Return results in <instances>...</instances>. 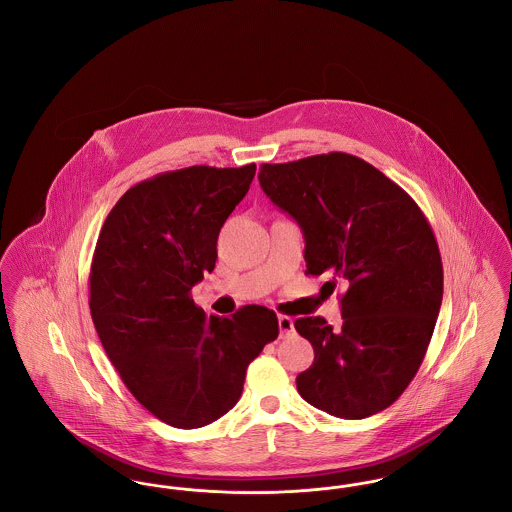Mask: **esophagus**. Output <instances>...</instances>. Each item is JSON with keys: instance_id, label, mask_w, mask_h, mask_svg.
I'll return each instance as SVG.
<instances>
[{"instance_id": "esophagus-1", "label": "esophagus", "mask_w": 512, "mask_h": 512, "mask_svg": "<svg viewBox=\"0 0 512 512\" xmlns=\"http://www.w3.org/2000/svg\"><path fill=\"white\" fill-rule=\"evenodd\" d=\"M278 328H280V338H290L293 334V320L286 315L278 317Z\"/></svg>"}]
</instances>
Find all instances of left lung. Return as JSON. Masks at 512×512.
<instances>
[{
  "mask_svg": "<svg viewBox=\"0 0 512 512\" xmlns=\"http://www.w3.org/2000/svg\"><path fill=\"white\" fill-rule=\"evenodd\" d=\"M259 182L301 226L305 274L347 284L341 328L322 317L293 322L315 349L295 380L299 395L349 420L388 409L422 365L441 307L443 267L430 222L386 174L341 151L265 163Z\"/></svg>",
  "mask_w": 512,
  "mask_h": 512,
  "instance_id": "obj_1",
  "label": "left lung"
}]
</instances>
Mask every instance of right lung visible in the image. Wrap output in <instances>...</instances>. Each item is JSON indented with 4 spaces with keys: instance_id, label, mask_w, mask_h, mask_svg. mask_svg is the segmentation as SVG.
<instances>
[{
    "instance_id": "1",
    "label": "right lung",
    "mask_w": 512,
    "mask_h": 512,
    "mask_svg": "<svg viewBox=\"0 0 512 512\" xmlns=\"http://www.w3.org/2000/svg\"><path fill=\"white\" fill-rule=\"evenodd\" d=\"M255 169L161 172L122 195L99 232L90 268L99 340L124 386L174 428H201L228 413L247 366L278 338L267 307L207 317L192 299L203 272L215 268L220 228Z\"/></svg>"
}]
</instances>
